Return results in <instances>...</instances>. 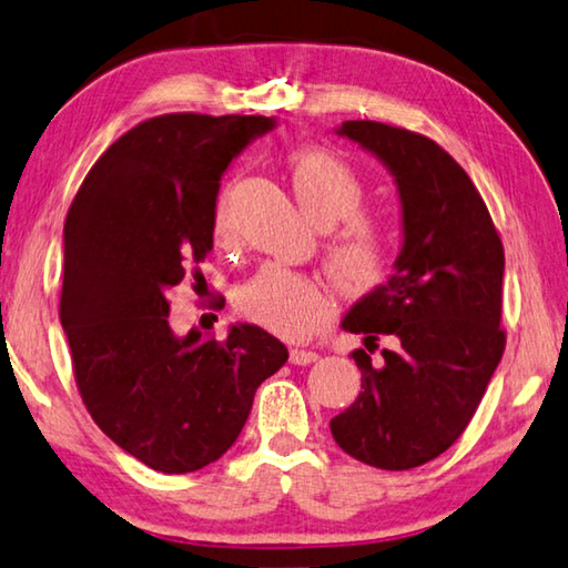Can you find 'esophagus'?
Returning a JSON list of instances; mask_svg holds the SVG:
<instances>
[{
    "mask_svg": "<svg viewBox=\"0 0 568 568\" xmlns=\"http://www.w3.org/2000/svg\"><path fill=\"white\" fill-rule=\"evenodd\" d=\"M288 361H292L294 366H312V363L318 361V353L308 351V348H292V353H288Z\"/></svg>",
    "mask_w": 568,
    "mask_h": 568,
    "instance_id": "esophagus-1",
    "label": "esophagus"
}]
</instances>
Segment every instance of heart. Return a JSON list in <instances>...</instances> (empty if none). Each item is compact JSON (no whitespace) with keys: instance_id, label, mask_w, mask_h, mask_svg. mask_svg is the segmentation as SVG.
Returning a JSON list of instances; mask_svg holds the SVG:
<instances>
[{"instance_id":"1","label":"heart","mask_w":568,"mask_h":568,"mask_svg":"<svg viewBox=\"0 0 568 568\" xmlns=\"http://www.w3.org/2000/svg\"><path fill=\"white\" fill-rule=\"evenodd\" d=\"M294 195L318 227H339L328 240V264L348 292H371L388 280L398 260V230L388 217L361 212L366 183L356 168L326 148L304 145L286 155ZM215 232L230 237V217L220 202ZM237 312L272 334L306 338L334 316V296L312 274L264 264L234 296Z\"/></svg>"}]
</instances>
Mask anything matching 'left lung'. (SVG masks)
Returning <instances> with one entry per match:
<instances>
[{
  "instance_id": "8db88e82",
  "label": "left lung",
  "mask_w": 568,
  "mask_h": 568,
  "mask_svg": "<svg viewBox=\"0 0 568 568\" xmlns=\"http://www.w3.org/2000/svg\"><path fill=\"white\" fill-rule=\"evenodd\" d=\"M336 133L393 175L403 237L388 282L341 318L368 351L378 336L395 348L381 363L351 353L363 390L331 435L371 467H420L463 435L501 361L505 250L473 180L430 138L376 121H346Z\"/></svg>"
}]
</instances>
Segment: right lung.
<instances>
[{
  "instance_id": "right-lung-1",
  "label": "right lung",
  "mask_w": 568,
  "mask_h": 568,
  "mask_svg": "<svg viewBox=\"0 0 568 568\" xmlns=\"http://www.w3.org/2000/svg\"><path fill=\"white\" fill-rule=\"evenodd\" d=\"M274 118L170 113L118 138L63 224L61 326L81 398L128 455L165 475L215 463L288 351L254 324L178 336L168 294L212 250L224 170Z\"/></svg>"
}]
</instances>
